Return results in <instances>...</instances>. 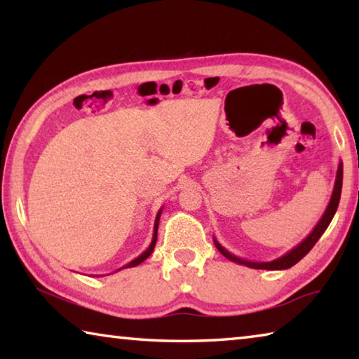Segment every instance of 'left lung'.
I'll return each instance as SVG.
<instances>
[{"label":"left lung","mask_w":359,"mask_h":359,"mask_svg":"<svg viewBox=\"0 0 359 359\" xmlns=\"http://www.w3.org/2000/svg\"><path fill=\"white\" fill-rule=\"evenodd\" d=\"M342 177H344V166H342V161H339L337 174H336V182H334V190H332L330 204H327L325 214L321 215L320 222L315 224V228L312 229V233L309 234L306 239L301 241L296 247L291 248L290 252L285 253L283 257L277 258V259H272V261H248V259L236 257V255L228 252L226 248H224L220 244V242H218L214 238V244L217 247V250L220 252L224 258H228L229 261H233V263H238V264H242V266L252 267V269L283 271V269H288V267H291V266H294L297 261H301L309 252L312 250V247L317 244V241L321 238V234H323L325 231H326V228L330 226V223L332 220L334 214H336L337 205H339V201H340V193H342Z\"/></svg>","instance_id":"1"}]
</instances>
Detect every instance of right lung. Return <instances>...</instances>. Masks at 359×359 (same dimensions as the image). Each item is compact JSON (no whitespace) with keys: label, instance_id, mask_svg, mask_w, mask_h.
<instances>
[{"label":"right lung","instance_id":"add662e5","mask_svg":"<svg viewBox=\"0 0 359 359\" xmlns=\"http://www.w3.org/2000/svg\"><path fill=\"white\" fill-rule=\"evenodd\" d=\"M161 212H163V208L158 210V214H156V217H155V224H154V238H151V242H150V245L147 247V250L145 252H142L141 255H139L137 258H135L133 261H130L128 264H125V266H121L118 271H121V269H126V267H135V266H137V264H141L142 261H145L147 259L150 255H151V252H154V248H155V244H156V236H158V224H160V217H161ZM117 272V271H115Z\"/></svg>","mask_w":359,"mask_h":359}]
</instances>
